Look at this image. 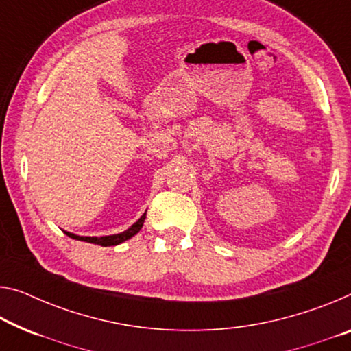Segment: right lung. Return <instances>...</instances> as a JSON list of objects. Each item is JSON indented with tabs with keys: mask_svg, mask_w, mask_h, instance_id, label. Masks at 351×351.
Returning <instances> with one entry per match:
<instances>
[{
	"mask_svg": "<svg viewBox=\"0 0 351 351\" xmlns=\"http://www.w3.org/2000/svg\"><path fill=\"white\" fill-rule=\"evenodd\" d=\"M144 219H145V213L143 215L141 218H139L136 223L132 224L130 228L127 230L121 232V234H114V235H104V237H82V235H75L72 232H67L64 230V234L69 235L70 239L73 240H82V241H88V243H94V245H100V246H116V245H121L123 241H127L128 239H132L133 235H136L139 230H141L143 224H144Z\"/></svg>",
	"mask_w": 351,
	"mask_h": 351,
	"instance_id": "1",
	"label": "right lung"
}]
</instances>
